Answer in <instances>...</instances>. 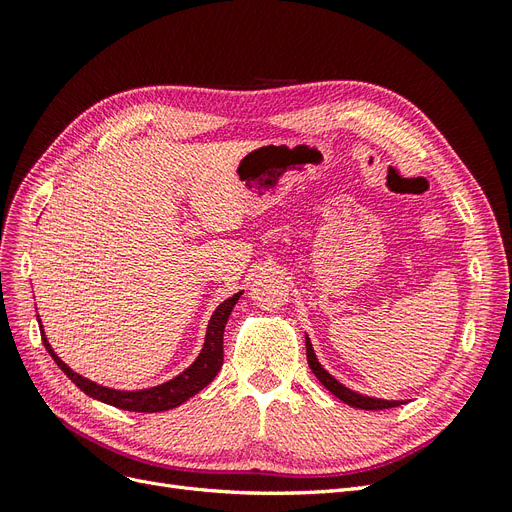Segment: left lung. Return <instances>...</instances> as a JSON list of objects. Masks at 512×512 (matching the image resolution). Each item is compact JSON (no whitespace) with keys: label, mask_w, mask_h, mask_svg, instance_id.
Here are the masks:
<instances>
[{"label":"left lung","mask_w":512,"mask_h":512,"mask_svg":"<svg viewBox=\"0 0 512 512\" xmlns=\"http://www.w3.org/2000/svg\"><path fill=\"white\" fill-rule=\"evenodd\" d=\"M305 348H307V363H309V369L314 371V376L320 380V384L324 386V389L331 391L337 399H342L344 404H348V406H352V408H361V410H384V408H397V406H401V401L374 399V397H367V395L350 391L348 386H344L342 382H337V380L329 374V371L318 363L316 354H314V348H312V342H309V337H305Z\"/></svg>","instance_id":"obj_1"}]
</instances>
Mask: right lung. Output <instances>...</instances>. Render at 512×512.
Wrapping results in <instances>:
<instances>
[{"label":"right lung","instance_id":"add662e5","mask_svg":"<svg viewBox=\"0 0 512 512\" xmlns=\"http://www.w3.org/2000/svg\"><path fill=\"white\" fill-rule=\"evenodd\" d=\"M239 297H241V292H237L235 297L226 299L224 303L218 305V309H215L211 320H209V327H207L203 352L198 354V359L188 369H185L183 374H179L177 378L168 380L160 386H153V389H143V391L106 389V386H100L96 382L79 376L53 352L51 344L46 342V337H44V329H40V335H42L44 348L49 350V354L53 356V361L59 365V369L64 371V374L76 386H79L85 395L102 401V404L115 406L121 410H130V412H164V410L181 406L183 401H188L198 391H203L205 386L215 376H218V371L224 363V327H226L228 316L232 312V307H235V303L239 301Z\"/></svg>","mask_w":512,"mask_h":512}]
</instances>
